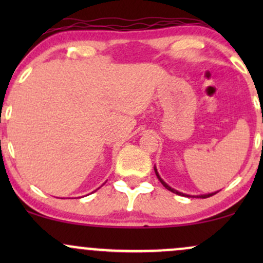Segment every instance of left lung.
<instances>
[{"label": "left lung", "instance_id": "obj_1", "mask_svg": "<svg viewBox=\"0 0 263 263\" xmlns=\"http://www.w3.org/2000/svg\"><path fill=\"white\" fill-rule=\"evenodd\" d=\"M155 172H156V176H157V178H158V180L163 184V186H164L165 189L171 190L172 193H174V194H177V195H182V197H188V198H201V199H205V198H209V197H211V195H214V194H216V193H218V192H214V193H208V194H199V195H190V194H185V193L179 192V190H177V189L172 188L171 185H168V184L165 183L164 180L162 179L161 176H159V173H158V171H157V167H156V165H155Z\"/></svg>", "mask_w": 263, "mask_h": 263}]
</instances>
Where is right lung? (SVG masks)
Returning <instances> with one entry per match:
<instances>
[{
	"label": "right lung",
	"mask_w": 263,
	"mask_h": 263,
	"mask_svg": "<svg viewBox=\"0 0 263 263\" xmlns=\"http://www.w3.org/2000/svg\"><path fill=\"white\" fill-rule=\"evenodd\" d=\"M98 189H99V188H98ZM98 189H96V190H98Z\"/></svg>",
	"instance_id": "right-lung-1"
}]
</instances>
